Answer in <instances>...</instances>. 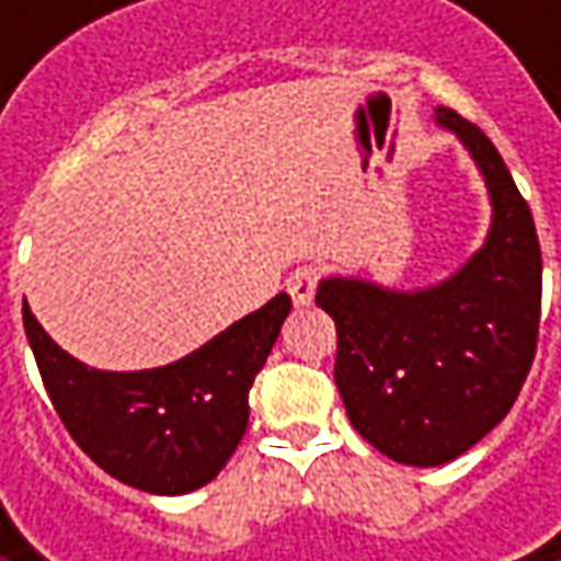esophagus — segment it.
Instances as JSON below:
<instances>
[{"label": "esophagus", "mask_w": 561, "mask_h": 561, "mask_svg": "<svg viewBox=\"0 0 561 561\" xmlns=\"http://www.w3.org/2000/svg\"><path fill=\"white\" fill-rule=\"evenodd\" d=\"M314 290H318V268H296L287 280L293 306H312Z\"/></svg>", "instance_id": "esophagus-1"}]
</instances>
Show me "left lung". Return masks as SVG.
<instances>
[{
    "instance_id": "8db88e82",
    "label": "left lung",
    "mask_w": 561,
    "mask_h": 561,
    "mask_svg": "<svg viewBox=\"0 0 561 561\" xmlns=\"http://www.w3.org/2000/svg\"><path fill=\"white\" fill-rule=\"evenodd\" d=\"M484 174L493 221L462 268L424 290L324 277L314 302L334 318V380L358 434L393 462H453L506 419L540 331L543 262L534 218L481 127L437 108Z\"/></svg>"
}]
</instances>
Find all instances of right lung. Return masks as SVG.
<instances>
[{
    "label": "right lung",
    "mask_w": 561,
    "mask_h": 561,
    "mask_svg": "<svg viewBox=\"0 0 561 561\" xmlns=\"http://www.w3.org/2000/svg\"><path fill=\"white\" fill-rule=\"evenodd\" d=\"M287 314L290 296L277 293L190 356L146 371H99L77 362L31 309H24V331L77 446L121 484L181 496L218 478L243 440L249 387Z\"/></svg>",
    "instance_id": "add662e5"
}]
</instances>
